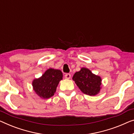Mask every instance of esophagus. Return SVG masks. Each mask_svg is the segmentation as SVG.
<instances>
[{
    "label": "esophagus",
    "instance_id": "34e87169",
    "mask_svg": "<svg viewBox=\"0 0 134 134\" xmlns=\"http://www.w3.org/2000/svg\"><path fill=\"white\" fill-rule=\"evenodd\" d=\"M65 79H69L71 78V75L70 73H66L65 75Z\"/></svg>",
    "mask_w": 134,
    "mask_h": 134
}]
</instances>
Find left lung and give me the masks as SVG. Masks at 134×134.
Returning <instances> with one entry per match:
<instances>
[{"mask_svg": "<svg viewBox=\"0 0 134 134\" xmlns=\"http://www.w3.org/2000/svg\"><path fill=\"white\" fill-rule=\"evenodd\" d=\"M72 79L83 93L96 96L102 88V78L100 76L91 72L87 68L82 67L74 74Z\"/></svg>", "mask_w": 134, "mask_h": 134, "instance_id": "8db88e82", "label": "left lung"}]
</instances>
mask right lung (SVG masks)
<instances>
[{"label":"right lung","mask_w":134,"mask_h":134,"mask_svg":"<svg viewBox=\"0 0 134 134\" xmlns=\"http://www.w3.org/2000/svg\"><path fill=\"white\" fill-rule=\"evenodd\" d=\"M63 77V73L60 70L50 68L41 77L33 80L32 85L34 91L41 99L51 98L54 95Z\"/></svg>","instance_id":"obj_1"}]
</instances>
